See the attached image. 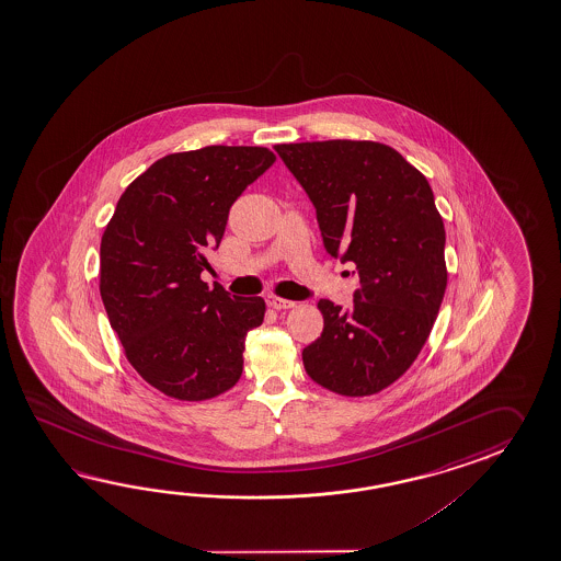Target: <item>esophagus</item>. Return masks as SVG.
<instances>
[{
	"instance_id": "obj_1",
	"label": "esophagus",
	"mask_w": 561,
	"mask_h": 561,
	"mask_svg": "<svg viewBox=\"0 0 561 561\" xmlns=\"http://www.w3.org/2000/svg\"><path fill=\"white\" fill-rule=\"evenodd\" d=\"M266 302H268V307H271V309L276 310L293 309V307H295V302H293V300H286V298L280 297H266Z\"/></svg>"
}]
</instances>
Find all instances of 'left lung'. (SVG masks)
Listing matches in <instances>:
<instances>
[{"mask_svg":"<svg viewBox=\"0 0 561 561\" xmlns=\"http://www.w3.org/2000/svg\"><path fill=\"white\" fill-rule=\"evenodd\" d=\"M317 208L324 249L357 266L348 309L321 298L322 333L302 351L312 381L343 397L387 389L413 365L447 288L445 227L430 182L370 140L276 144Z\"/></svg>","mask_w":561,"mask_h":561,"instance_id":"8db88e82","label":"left lung"}]
</instances>
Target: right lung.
I'll return each instance as SVG.
<instances>
[{"label": "right lung", "instance_id": "right-lung-1", "mask_svg": "<svg viewBox=\"0 0 561 561\" xmlns=\"http://www.w3.org/2000/svg\"><path fill=\"white\" fill-rule=\"evenodd\" d=\"M275 160L263 146L176 152L119 196L100 244V295L124 355L160 393L206 401L239 382L266 305L208 288L201 273L230 206Z\"/></svg>", "mask_w": 561, "mask_h": 561}]
</instances>
